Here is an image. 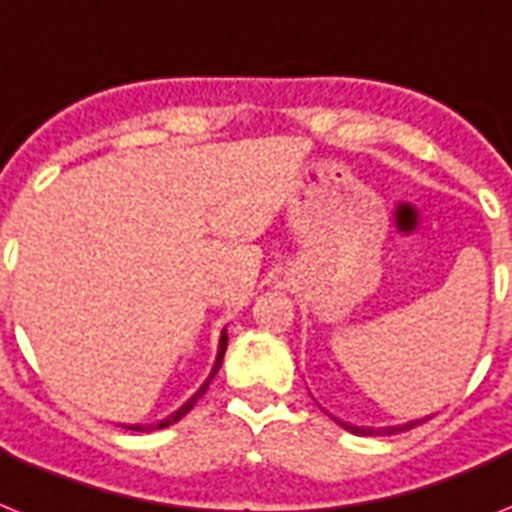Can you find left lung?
<instances>
[{"mask_svg":"<svg viewBox=\"0 0 512 512\" xmlns=\"http://www.w3.org/2000/svg\"><path fill=\"white\" fill-rule=\"evenodd\" d=\"M331 418H334V415H331ZM429 418H421V421L415 418V421H407V423H402V426H378V429H373V426H355V423L339 421V418H334V423H339L344 431H350V434H355V436H392V434H400V431L415 429V426H421V423L429 421Z\"/></svg>","mask_w":512,"mask_h":512,"instance_id":"8db88e82","label":"left lung"}]
</instances>
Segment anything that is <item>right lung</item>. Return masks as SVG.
<instances>
[{
	"label": "right lung",
	"instance_id": "1",
	"mask_svg": "<svg viewBox=\"0 0 512 512\" xmlns=\"http://www.w3.org/2000/svg\"><path fill=\"white\" fill-rule=\"evenodd\" d=\"M226 347H228V334H226V328H223V334H220V342H218V355H215V365H213V371H210V376L205 378V384L199 386L197 392L191 394L189 400L184 402V405L178 407L176 413H170L168 418H162L160 423H149V426H128V429H134V431H155V429H168V426H173V423H178L181 418H184L186 413H189L191 407L197 405V400L202 397V394L207 392V386H210V381L215 378V373L220 371V363H223V355H226Z\"/></svg>",
	"mask_w": 512,
	"mask_h": 512
}]
</instances>
